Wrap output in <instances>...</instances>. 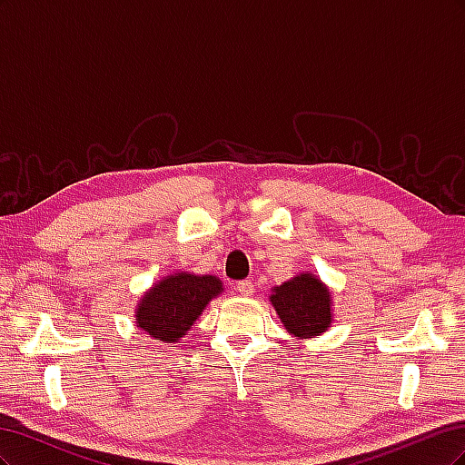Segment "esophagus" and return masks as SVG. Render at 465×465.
<instances>
[{
  "mask_svg": "<svg viewBox=\"0 0 465 465\" xmlns=\"http://www.w3.org/2000/svg\"><path fill=\"white\" fill-rule=\"evenodd\" d=\"M236 291L241 292V294H244V297H250V294L254 292V283H252V281H248V279L238 281V283H236Z\"/></svg>",
  "mask_w": 465,
  "mask_h": 465,
  "instance_id": "34e87169",
  "label": "esophagus"
}]
</instances>
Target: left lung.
<instances>
[{"instance_id":"1","label":"left lung","mask_w":465,"mask_h":465,"mask_svg":"<svg viewBox=\"0 0 465 465\" xmlns=\"http://www.w3.org/2000/svg\"><path fill=\"white\" fill-rule=\"evenodd\" d=\"M272 304L289 333L312 337L330 328V291L311 273L297 275L273 289Z\"/></svg>"}]
</instances>
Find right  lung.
Returning <instances> with one entry per match:
<instances>
[{
  "label": "right lung",
  "mask_w": 465,
  "mask_h": 465,
  "mask_svg": "<svg viewBox=\"0 0 465 465\" xmlns=\"http://www.w3.org/2000/svg\"><path fill=\"white\" fill-rule=\"evenodd\" d=\"M223 291L213 275L178 273L154 285L137 308V323L151 337L174 343L192 328L205 304Z\"/></svg>",
  "instance_id": "obj_1"
}]
</instances>
